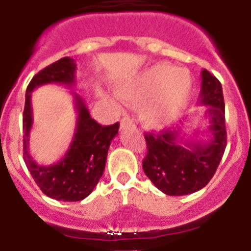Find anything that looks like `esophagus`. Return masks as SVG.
I'll list each match as a JSON object with an SVG mask.
<instances>
[{"label":"esophagus","instance_id":"34e87169","mask_svg":"<svg viewBox=\"0 0 251 251\" xmlns=\"http://www.w3.org/2000/svg\"><path fill=\"white\" fill-rule=\"evenodd\" d=\"M121 128L122 129H126V128H136L134 119L130 115H124L121 121Z\"/></svg>","mask_w":251,"mask_h":251}]
</instances>
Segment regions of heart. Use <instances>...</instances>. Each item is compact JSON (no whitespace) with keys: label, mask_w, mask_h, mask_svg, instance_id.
<instances>
[{"label":"heart","mask_w":251,"mask_h":251,"mask_svg":"<svg viewBox=\"0 0 251 251\" xmlns=\"http://www.w3.org/2000/svg\"><path fill=\"white\" fill-rule=\"evenodd\" d=\"M192 77L185 69L156 64L119 89L123 99L138 101L151 98L142 108V118L152 128H163L177 119L190 100Z\"/></svg>","instance_id":"obj_1"}]
</instances>
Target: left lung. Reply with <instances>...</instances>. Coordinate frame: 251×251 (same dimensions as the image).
<instances>
[{
  "instance_id": "1",
  "label": "left lung",
  "mask_w": 251,
  "mask_h": 251,
  "mask_svg": "<svg viewBox=\"0 0 251 251\" xmlns=\"http://www.w3.org/2000/svg\"><path fill=\"white\" fill-rule=\"evenodd\" d=\"M200 104L207 105L208 141H186L181 128L145 133L147 156L143 171L163 194L183 196L205 187L217 170L226 148L225 103L221 83L206 69L201 72Z\"/></svg>"
}]
</instances>
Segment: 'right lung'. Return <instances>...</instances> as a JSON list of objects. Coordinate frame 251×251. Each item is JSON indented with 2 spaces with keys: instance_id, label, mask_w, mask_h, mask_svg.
Masks as SVG:
<instances>
[{
  "instance_id": "obj_1",
  "label": "right lung",
  "mask_w": 251,
  "mask_h": 251,
  "mask_svg": "<svg viewBox=\"0 0 251 251\" xmlns=\"http://www.w3.org/2000/svg\"><path fill=\"white\" fill-rule=\"evenodd\" d=\"M76 64L72 57H63L37 73L26 89L24 128V161L40 190L50 199L59 201H80L89 196L98 185L105 168L110 142L118 134L119 123L100 126L90 117L83 99L73 93L77 112L76 128L65 156L56 163H36L28 152V138L32 128L31 93L45 84H75Z\"/></svg>"
}]
</instances>
